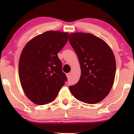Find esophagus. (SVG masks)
I'll list each match as a JSON object with an SVG mask.
<instances>
[{"mask_svg":"<svg viewBox=\"0 0 134 134\" xmlns=\"http://www.w3.org/2000/svg\"><path fill=\"white\" fill-rule=\"evenodd\" d=\"M70 76H71V74H70V73L67 74V78H68V79H69V78L70 77Z\"/></svg>","mask_w":134,"mask_h":134,"instance_id":"1","label":"esophagus"}]
</instances>
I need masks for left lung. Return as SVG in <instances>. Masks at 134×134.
<instances>
[{"label": "left lung", "instance_id": "obj_1", "mask_svg": "<svg viewBox=\"0 0 134 134\" xmlns=\"http://www.w3.org/2000/svg\"><path fill=\"white\" fill-rule=\"evenodd\" d=\"M69 40L81 69L79 81L70 86L69 90L82 102H100L110 93L114 82L116 61L113 51L105 41L93 34L70 33Z\"/></svg>", "mask_w": 134, "mask_h": 134}]
</instances>
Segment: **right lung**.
<instances>
[{
  "label": "right lung",
  "mask_w": 134,
  "mask_h": 134,
  "mask_svg": "<svg viewBox=\"0 0 134 134\" xmlns=\"http://www.w3.org/2000/svg\"><path fill=\"white\" fill-rule=\"evenodd\" d=\"M68 38V33L48 31L32 38L23 48L19 80L24 94L34 103L52 102L67 81L57 54Z\"/></svg>",
  "instance_id": "right-lung-1"
}]
</instances>
